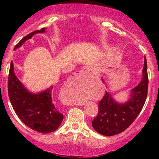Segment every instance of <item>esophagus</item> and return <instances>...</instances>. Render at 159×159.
Returning <instances> with one entry per match:
<instances>
[{"instance_id":"34e87169","label":"esophagus","mask_w":159,"mask_h":159,"mask_svg":"<svg viewBox=\"0 0 159 159\" xmlns=\"http://www.w3.org/2000/svg\"><path fill=\"white\" fill-rule=\"evenodd\" d=\"M91 71L89 69V67H83L82 69L79 71V74L78 75H84V74H87V73H89V72ZM84 104V102H81V103H79L78 105H83Z\"/></svg>"}]
</instances>
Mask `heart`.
<instances>
[{
	"instance_id": "b5f03b06",
	"label": "heart",
	"mask_w": 159,
	"mask_h": 159,
	"mask_svg": "<svg viewBox=\"0 0 159 159\" xmlns=\"http://www.w3.org/2000/svg\"><path fill=\"white\" fill-rule=\"evenodd\" d=\"M78 89H79L80 91H78V94H75V95L74 96L73 98H72V102H75V103H78V102H83V101L87 100L90 96L89 93L86 92V91H84V89H81V87L78 88Z\"/></svg>"
}]
</instances>
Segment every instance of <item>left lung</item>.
Returning a JSON list of instances; mask_svg holds the SVG:
<instances>
[{"label": "left lung", "instance_id": "1", "mask_svg": "<svg viewBox=\"0 0 159 159\" xmlns=\"http://www.w3.org/2000/svg\"><path fill=\"white\" fill-rule=\"evenodd\" d=\"M148 78L147 61L145 57L142 79L131 90V98L124 104H118L110 93L105 92L98 104V113L92 121V127L99 134L112 136L122 132L133 123L145 105L148 94Z\"/></svg>", "mask_w": 159, "mask_h": 159}]
</instances>
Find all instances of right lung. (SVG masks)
<instances>
[{"label": "right lung", "mask_w": 159, "mask_h": 159, "mask_svg": "<svg viewBox=\"0 0 159 159\" xmlns=\"http://www.w3.org/2000/svg\"><path fill=\"white\" fill-rule=\"evenodd\" d=\"M45 28L37 30L22 38L14 49L20 47L27 40L37 33H43ZM53 86L43 92L32 94L29 92L14 71L11 61L8 75V96L11 105L20 121L30 129L40 133L53 132L58 129L64 116L53 103L51 91Z\"/></svg>", "instance_id": "obj_1"}]
</instances>
